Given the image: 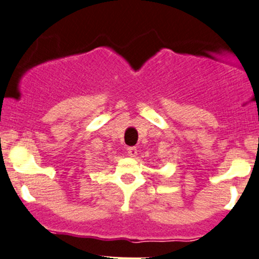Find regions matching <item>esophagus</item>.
<instances>
[{"label":"esophagus","instance_id":"obj_1","mask_svg":"<svg viewBox=\"0 0 259 259\" xmlns=\"http://www.w3.org/2000/svg\"><path fill=\"white\" fill-rule=\"evenodd\" d=\"M127 153H128V156L131 157H136L137 156V147L134 146H131L127 149Z\"/></svg>","mask_w":259,"mask_h":259}]
</instances>
